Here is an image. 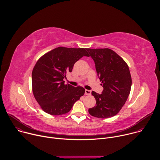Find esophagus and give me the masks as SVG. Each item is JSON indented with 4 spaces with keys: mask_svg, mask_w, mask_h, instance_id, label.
I'll return each instance as SVG.
<instances>
[{
    "mask_svg": "<svg viewBox=\"0 0 160 160\" xmlns=\"http://www.w3.org/2000/svg\"><path fill=\"white\" fill-rule=\"evenodd\" d=\"M85 95H87V96H90L91 94V91L89 90H85Z\"/></svg>",
    "mask_w": 160,
    "mask_h": 160,
    "instance_id": "esophagus-1",
    "label": "esophagus"
}]
</instances>
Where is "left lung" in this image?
I'll return each instance as SVG.
<instances>
[{"label": "left lung", "instance_id": "1", "mask_svg": "<svg viewBox=\"0 0 160 160\" xmlns=\"http://www.w3.org/2000/svg\"><path fill=\"white\" fill-rule=\"evenodd\" d=\"M87 51L96 64L98 75L104 88L101 94L92 92L96 105L89 108L88 112L99 118L115 116L130 92L132 78L128 66L110 49H87Z\"/></svg>", "mask_w": 160, "mask_h": 160}]
</instances>
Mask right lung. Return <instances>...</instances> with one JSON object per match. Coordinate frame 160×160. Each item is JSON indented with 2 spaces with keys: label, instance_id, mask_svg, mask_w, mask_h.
I'll return each instance as SVG.
<instances>
[{
  "label": "right lung",
  "instance_id": "add662e5",
  "mask_svg": "<svg viewBox=\"0 0 160 160\" xmlns=\"http://www.w3.org/2000/svg\"><path fill=\"white\" fill-rule=\"evenodd\" d=\"M87 49L58 47L37 61L32 71V91L43 111L51 115H64L83 96V87L65 84L64 78L77 61L89 56Z\"/></svg>",
  "mask_w": 160,
  "mask_h": 160
}]
</instances>
